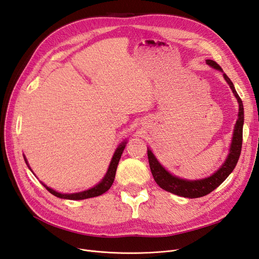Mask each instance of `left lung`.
Returning <instances> with one entry per match:
<instances>
[{
  "mask_svg": "<svg viewBox=\"0 0 259 259\" xmlns=\"http://www.w3.org/2000/svg\"><path fill=\"white\" fill-rule=\"evenodd\" d=\"M206 64L219 70V71H223L221 66H219L214 60L207 59ZM224 77L227 81V83L230 85L232 93L234 94V96H236L239 103L238 121L236 123V126H234L232 144L230 147V153L228 155V158H227L226 162L223 164V166L211 176L205 179H200V180H185L169 174L168 171L165 170V168H164L158 162V160L155 159V156L153 155L151 150H149L148 149V160H149V165H150L152 176L155 180V183L158 184L162 189L166 190L170 193L180 195V197H184V198L194 199V198L204 197V195L215 190L216 188L230 175V173L234 169V167H236L241 154V149H242L244 111H243L242 100L238 95L236 89H234L233 83L231 82L229 77L227 76L226 73H224Z\"/></svg>",
  "mask_w": 259,
  "mask_h": 259,
  "instance_id": "obj_1",
  "label": "left lung"
}]
</instances>
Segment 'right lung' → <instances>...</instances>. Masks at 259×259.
<instances>
[{"instance_id":"obj_1","label":"right lung","mask_w":259,"mask_h":259,"mask_svg":"<svg viewBox=\"0 0 259 259\" xmlns=\"http://www.w3.org/2000/svg\"><path fill=\"white\" fill-rule=\"evenodd\" d=\"M125 144L126 143H122L117 149L115 150L114 154H113V158L111 160L110 165H109L108 171L106 176L104 177V179L101 180V183H99L97 186H95L94 188L90 190H86L83 192H79V193H71V194H65V193H59L56 192L55 190L51 189V188L46 187L44 185V187H46V189H48L52 194H54L55 197L57 198H61V199H68V200H84V199H89V198H94V197H98V195L105 193L107 190L110 189V187L112 186L113 182H114V177H115V171H116V167H117V164H119V161L121 159V155L123 153V150L125 148ZM26 163L27 160L25 159Z\"/></svg>"}]
</instances>
